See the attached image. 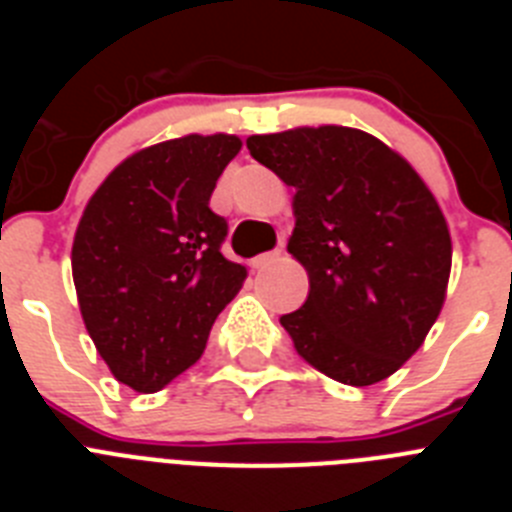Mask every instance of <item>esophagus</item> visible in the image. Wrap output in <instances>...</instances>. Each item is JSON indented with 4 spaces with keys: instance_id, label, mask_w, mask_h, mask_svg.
I'll return each instance as SVG.
<instances>
[{
    "instance_id": "1",
    "label": "esophagus",
    "mask_w": 512,
    "mask_h": 512,
    "mask_svg": "<svg viewBox=\"0 0 512 512\" xmlns=\"http://www.w3.org/2000/svg\"><path fill=\"white\" fill-rule=\"evenodd\" d=\"M282 259V248H277V251H269V253H261V256H256V259L251 261L253 269H266V266L277 264V261Z\"/></svg>"
}]
</instances>
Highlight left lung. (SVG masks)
Wrapping results in <instances>:
<instances>
[{"label": "left lung", "mask_w": 512, "mask_h": 512, "mask_svg": "<svg viewBox=\"0 0 512 512\" xmlns=\"http://www.w3.org/2000/svg\"><path fill=\"white\" fill-rule=\"evenodd\" d=\"M246 146L295 187L287 251L305 266L310 295L279 323L325 377L382 382L423 346L446 300L451 235L436 197L364 130L292 128Z\"/></svg>", "instance_id": "obj_1"}]
</instances>
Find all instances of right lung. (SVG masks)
Instances as JSON below:
<instances>
[{"instance_id": "obj_1", "label": "right lung", "mask_w": 512, "mask_h": 512, "mask_svg": "<svg viewBox=\"0 0 512 512\" xmlns=\"http://www.w3.org/2000/svg\"><path fill=\"white\" fill-rule=\"evenodd\" d=\"M228 133L184 135L135 151L84 207L71 271L89 336L117 382L158 392L200 359L246 266L220 243L210 197L241 151Z\"/></svg>"}]
</instances>
